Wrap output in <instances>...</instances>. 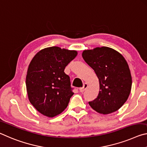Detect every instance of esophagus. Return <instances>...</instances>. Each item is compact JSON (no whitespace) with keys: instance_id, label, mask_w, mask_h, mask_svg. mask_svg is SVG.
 Instances as JSON below:
<instances>
[{"instance_id":"esophagus-1","label":"esophagus","mask_w":147,"mask_h":147,"mask_svg":"<svg viewBox=\"0 0 147 147\" xmlns=\"http://www.w3.org/2000/svg\"><path fill=\"white\" fill-rule=\"evenodd\" d=\"M87 87H88V85H87V84H86V83H84L83 87H81V88H79V91H80L81 92H83L84 91H85V90L86 89V88H87Z\"/></svg>"}]
</instances>
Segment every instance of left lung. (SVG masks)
<instances>
[{"label":"left lung","mask_w":147,"mask_h":147,"mask_svg":"<svg viewBox=\"0 0 147 147\" xmlns=\"http://www.w3.org/2000/svg\"><path fill=\"white\" fill-rule=\"evenodd\" d=\"M82 57L95 71L100 83L98 97L88 102L90 107L103 115L116 111L128 100L131 88V73L126 60L107 47L84 51Z\"/></svg>","instance_id":"obj_1"}]
</instances>
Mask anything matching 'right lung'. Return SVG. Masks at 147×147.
Wrapping results in <instances>:
<instances>
[{"instance_id":"right-lung-1","label":"right lung","mask_w":147,"mask_h":147,"mask_svg":"<svg viewBox=\"0 0 147 147\" xmlns=\"http://www.w3.org/2000/svg\"><path fill=\"white\" fill-rule=\"evenodd\" d=\"M77 51L51 47L41 50L28 66L26 77L30 102L48 117L61 114L74 95L69 77L64 73Z\"/></svg>"}]
</instances>
